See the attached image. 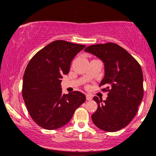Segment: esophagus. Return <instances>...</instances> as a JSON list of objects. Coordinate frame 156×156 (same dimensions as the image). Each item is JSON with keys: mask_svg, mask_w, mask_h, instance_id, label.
<instances>
[{"mask_svg": "<svg viewBox=\"0 0 156 156\" xmlns=\"http://www.w3.org/2000/svg\"><path fill=\"white\" fill-rule=\"evenodd\" d=\"M86 98H87V101H91V100H92V97L90 95V94H87L86 95Z\"/></svg>", "mask_w": 156, "mask_h": 156, "instance_id": "esophagus-1", "label": "esophagus"}]
</instances>
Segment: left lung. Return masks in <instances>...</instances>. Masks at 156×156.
I'll return each instance as SVG.
<instances>
[{"mask_svg": "<svg viewBox=\"0 0 156 156\" xmlns=\"http://www.w3.org/2000/svg\"><path fill=\"white\" fill-rule=\"evenodd\" d=\"M103 61L105 75L100 87L108 92L105 101L93 99L98 109L92 115L100 129L114 132L125 128L138 112L144 94L143 74L139 62L126 50L112 42L93 44L84 50Z\"/></svg>", "mask_w": 156, "mask_h": 156, "instance_id": "8db88e82", "label": "left lung"}]
</instances>
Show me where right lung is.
I'll return each instance as SVG.
<instances>
[{
    "label": "right lung",
    "instance_id": "1",
    "mask_svg": "<svg viewBox=\"0 0 156 156\" xmlns=\"http://www.w3.org/2000/svg\"><path fill=\"white\" fill-rule=\"evenodd\" d=\"M56 40L34 55L23 76V98L33 120L42 128L55 130L72 119L77 108L86 101L83 93L62 94V76L69 71L74 57L85 48Z\"/></svg>",
    "mask_w": 156,
    "mask_h": 156
}]
</instances>
